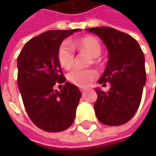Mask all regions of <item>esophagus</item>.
<instances>
[{
    "label": "esophagus",
    "mask_w": 156,
    "mask_h": 156,
    "mask_svg": "<svg viewBox=\"0 0 156 156\" xmlns=\"http://www.w3.org/2000/svg\"><path fill=\"white\" fill-rule=\"evenodd\" d=\"M80 90H81V93L84 94V93H85V91H86L87 89H86V88H83V87H81V88H80Z\"/></svg>",
    "instance_id": "1"
}]
</instances>
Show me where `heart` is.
Instances as JSON below:
<instances>
[{
  "label": "heart",
  "instance_id": "b5f03b06",
  "mask_svg": "<svg viewBox=\"0 0 156 156\" xmlns=\"http://www.w3.org/2000/svg\"><path fill=\"white\" fill-rule=\"evenodd\" d=\"M75 45L82 50L87 51L93 57L100 56L101 53V46L99 41L94 37H84L75 42ZM58 60L62 67L69 69L75 61V50L69 41H65L58 49ZM97 72L94 69H84L75 68L68 75V80L71 83L79 87H86L95 79Z\"/></svg>",
  "mask_w": 156,
  "mask_h": 156
}]
</instances>
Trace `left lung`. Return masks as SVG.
Returning <instances> with one entry per match:
<instances>
[{"label": "left lung", "instance_id": "obj_1", "mask_svg": "<svg viewBox=\"0 0 156 156\" xmlns=\"http://www.w3.org/2000/svg\"><path fill=\"white\" fill-rule=\"evenodd\" d=\"M98 35L108 48V61L100 84L110 83L108 92L94 88L97 100L94 105L101 122L119 126L135 115L146 83L145 58L139 43L128 34L108 27L87 28Z\"/></svg>", "mask_w": 156, "mask_h": 156}]
</instances>
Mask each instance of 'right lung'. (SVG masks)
Returning <instances> with one entry per match:
<instances>
[{
  "instance_id": "add662e5",
  "label": "right lung",
  "mask_w": 156,
  "mask_h": 156,
  "mask_svg": "<svg viewBox=\"0 0 156 156\" xmlns=\"http://www.w3.org/2000/svg\"><path fill=\"white\" fill-rule=\"evenodd\" d=\"M81 29L49 30L29 40L17 58V82L27 115L47 132H61L74 122L81 93L66 81L60 91L56 83L66 81L58 60L63 40Z\"/></svg>"
}]
</instances>
